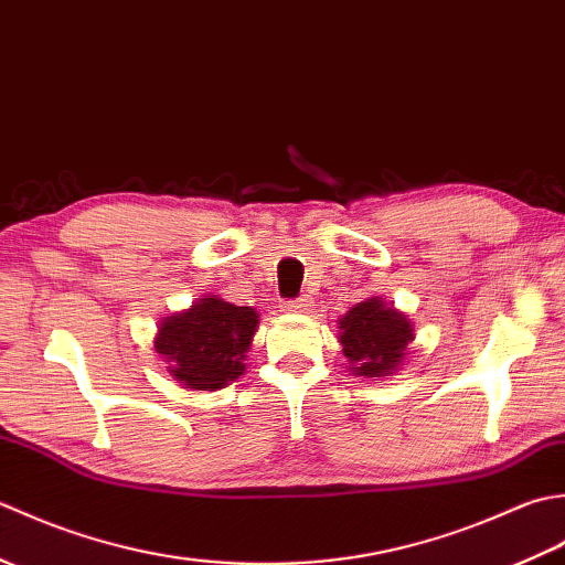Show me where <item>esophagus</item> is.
<instances>
[{"mask_svg": "<svg viewBox=\"0 0 565 565\" xmlns=\"http://www.w3.org/2000/svg\"><path fill=\"white\" fill-rule=\"evenodd\" d=\"M284 308L286 310H294V313H303V310L310 308V301L303 296V298H296V301H286Z\"/></svg>", "mask_w": 565, "mask_h": 565, "instance_id": "1", "label": "esophagus"}]
</instances>
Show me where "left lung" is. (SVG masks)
<instances>
[{
  "mask_svg": "<svg viewBox=\"0 0 565 565\" xmlns=\"http://www.w3.org/2000/svg\"><path fill=\"white\" fill-rule=\"evenodd\" d=\"M340 342L347 362L362 376H386L403 362L413 326L379 298L359 303L340 320Z\"/></svg>",
  "mask_w": 565,
  "mask_h": 565,
  "instance_id": "obj_1",
  "label": "left lung"
}]
</instances>
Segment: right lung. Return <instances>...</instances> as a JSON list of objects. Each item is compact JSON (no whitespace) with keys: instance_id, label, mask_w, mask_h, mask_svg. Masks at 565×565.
I'll return each mask as SVG.
<instances>
[{"instance_id":"right-lung-1","label":"right lung","mask_w":565,"mask_h":565,"mask_svg":"<svg viewBox=\"0 0 565 565\" xmlns=\"http://www.w3.org/2000/svg\"><path fill=\"white\" fill-rule=\"evenodd\" d=\"M259 316L249 306H233L221 298H201L186 313L167 318L154 338V350L182 386L223 388L245 371L252 334Z\"/></svg>"}]
</instances>
